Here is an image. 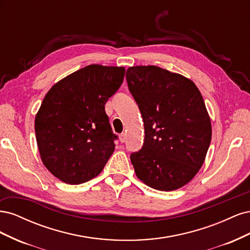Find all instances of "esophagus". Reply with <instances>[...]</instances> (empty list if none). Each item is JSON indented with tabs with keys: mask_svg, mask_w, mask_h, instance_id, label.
<instances>
[{
	"mask_svg": "<svg viewBox=\"0 0 250 250\" xmlns=\"http://www.w3.org/2000/svg\"><path fill=\"white\" fill-rule=\"evenodd\" d=\"M125 141H126V133H124V132L121 133L120 134V142L121 143H124Z\"/></svg>",
	"mask_w": 250,
	"mask_h": 250,
	"instance_id": "34e87169",
	"label": "esophagus"
}]
</instances>
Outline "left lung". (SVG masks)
I'll list each match as a JSON object with an SVG mask.
<instances>
[{"instance_id":"obj_1","label":"left lung","mask_w":250,"mask_h":250,"mask_svg":"<svg viewBox=\"0 0 250 250\" xmlns=\"http://www.w3.org/2000/svg\"><path fill=\"white\" fill-rule=\"evenodd\" d=\"M126 80L145 127L143 147L130 154L135 174L158 191L184 187L201 168L211 139L199 89L155 65L129 67Z\"/></svg>"}]
</instances>
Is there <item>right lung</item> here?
Here are the masks:
<instances>
[{"label": "right lung", "mask_w": 250, "mask_h": 250, "mask_svg": "<svg viewBox=\"0 0 250 250\" xmlns=\"http://www.w3.org/2000/svg\"><path fill=\"white\" fill-rule=\"evenodd\" d=\"M124 67L90 64L49 90L35 117L36 142L46 168L63 183L96 177L115 150L105 104L122 85Z\"/></svg>", "instance_id": "obj_1"}]
</instances>
